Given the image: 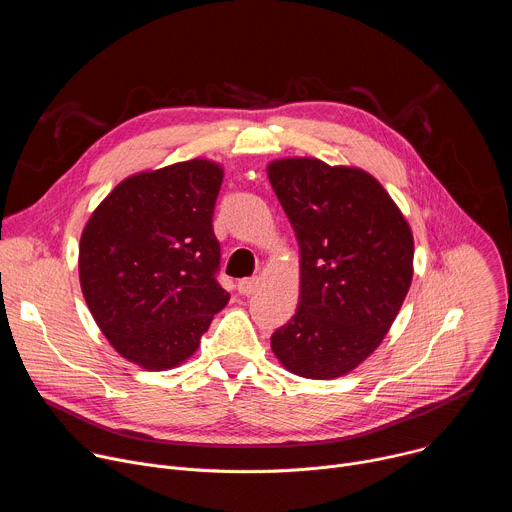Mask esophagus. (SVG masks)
<instances>
[{"instance_id": "34e87169", "label": "esophagus", "mask_w": 512, "mask_h": 512, "mask_svg": "<svg viewBox=\"0 0 512 512\" xmlns=\"http://www.w3.org/2000/svg\"><path fill=\"white\" fill-rule=\"evenodd\" d=\"M257 287H259V277H245V279H239V283H237L239 294H243V296L255 294Z\"/></svg>"}]
</instances>
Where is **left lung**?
I'll return each instance as SVG.
<instances>
[{
    "label": "left lung",
    "instance_id": "1",
    "mask_svg": "<svg viewBox=\"0 0 512 512\" xmlns=\"http://www.w3.org/2000/svg\"><path fill=\"white\" fill-rule=\"evenodd\" d=\"M269 182L300 245V304L271 334L306 379L350 373L389 332L413 277V235L387 190L358 168L271 162Z\"/></svg>",
    "mask_w": 512,
    "mask_h": 512
}]
</instances>
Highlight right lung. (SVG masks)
Wrapping results in <instances>:
<instances>
[{
  "label": "right lung",
  "mask_w": 512,
  "mask_h": 512,
  "mask_svg": "<svg viewBox=\"0 0 512 512\" xmlns=\"http://www.w3.org/2000/svg\"><path fill=\"white\" fill-rule=\"evenodd\" d=\"M223 168L172 164L123 180L83 231L79 275L105 338L127 360L166 371L196 352L229 294L218 283L212 214Z\"/></svg>",
  "instance_id": "right-lung-1"
}]
</instances>
